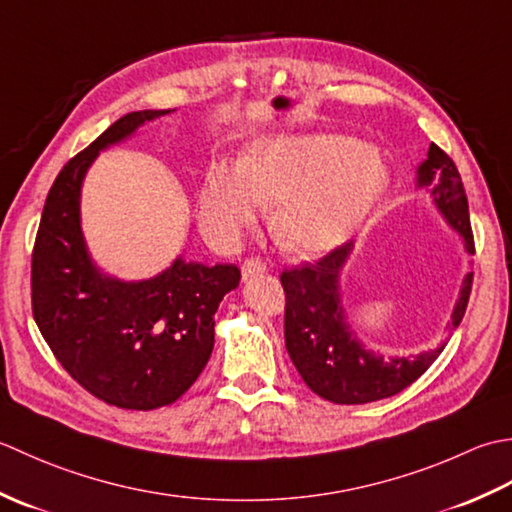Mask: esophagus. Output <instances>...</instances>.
<instances>
[{"label":"esophagus","mask_w":512,"mask_h":512,"mask_svg":"<svg viewBox=\"0 0 512 512\" xmlns=\"http://www.w3.org/2000/svg\"><path fill=\"white\" fill-rule=\"evenodd\" d=\"M265 271H267V265L263 263V260H258V258H247L245 263L241 265L243 280H249V278H254V276L265 274Z\"/></svg>","instance_id":"obj_1"}]
</instances>
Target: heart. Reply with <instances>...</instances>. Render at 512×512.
<instances>
[{"instance_id": "b5f03b06", "label": "heart", "mask_w": 512, "mask_h": 512, "mask_svg": "<svg viewBox=\"0 0 512 512\" xmlns=\"http://www.w3.org/2000/svg\"><path fill=\"white\" fill-rule=\"evenodd\" d=\"M389 185L384 156L353 137H260L245 145L238 163L207 165L196 214L212 243L234 247L274 201L276 241L296 254H325L367 223Z\"/></svg>"}]
</instances>
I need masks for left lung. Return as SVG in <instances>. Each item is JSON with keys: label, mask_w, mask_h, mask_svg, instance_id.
<instances>
[{"label": "left lung", "mask_w": 512, "mask_h": 512, "mask_svg": "<svg viewBox=\"0 0 512 512\" xmlns=\"http://www.w3.org/2000/svg\"><path fill=\"white\" fill-rule=\"evenodd\" d=\"M415 174L417 190L431 192L444 221L462 238L466 252L475 254L462 176L451 156L431 143ZM351 252L353 241L333 249L316 265L283 271L285 344L302 380L320 398L336 404H367L391 398L413 384L440 356L446 340L415 356H382L369 349L353 331L342 302L340 280ZM471 287L473 271H468L446 325L448 333L462 322Z\"/></svg>", "instance_id": "8db88e82"}]
</instances>
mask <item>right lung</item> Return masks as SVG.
Returning a JSON list of instances; mask_svg holds the SVG:
<instances>
[{"label": "right lung", "mask_w": 512, "mask_h": 512, "mask_svg": "<svg viewBox=\"0 0 512 512\" xmlns=\"http://www.w3.org/2000/svg\"><path fill=\"white\" fill-rule=\"evenodd\" d=\"M174 110H139L114 121L52 183L33 249V316L72 378L119 409L150 411L192 387L214 349V314L241 283L236 265L176 256L161 274L121 280L88 252L81 187L99 152Z\"/></svg>", "instance_id": "right-lung-1"}]
</instances>
